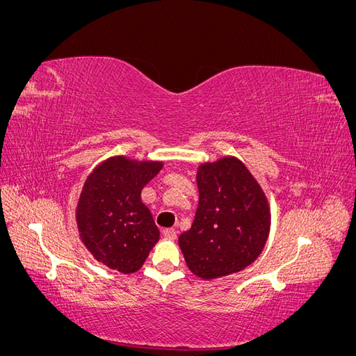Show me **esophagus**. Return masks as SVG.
<instances>
[{
  "mask_svg": "<svg viewBox=\"0 0 356 356\" xmlns=\"http://www.w3.org/2000/svg\"><path fill=\"white\" fill-rule=\"evenodd\" d=\"M163 236L168 241H175L177 239V230L175 229H165Z\"/></svg>",
  "mask_w": 356,
  "mask_h": 356,
  "instance_id": "esophagus-1",
  "label": "esophagus"
}]
</instances>
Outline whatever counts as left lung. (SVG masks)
I'll list each match as a JSON object with an SVG mask.
<instances>
[{
	"mask_svg": "<svg viewBox=\"0 0 356 356\" xmlns=\"http://www.w3.org/2000/svg\"><path fill=\"white\" fill-rule=\"evenodd\" d=\"M199 207L191 227L178 238L193 275L212 281L238 273L264 250L270 204L242 160L224 156L197 168Z\"/></svg>",
	"mask_w": 356,
	"mask_h": 356,
	"instance_id": "left-lung-1",
	"label": "left lung"
}]
</instances>
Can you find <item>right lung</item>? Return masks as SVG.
Instances as JSON below:
<instances>
[{"mask_svg": "<svg viewBox=\"0 0 356 356\" xmlns=\"http://www.w3.org/2000/svg\"><path fill=\"white\" fill-rule=\"evenodd\" d=\"M161 168V160L120 154L102 160L86 178L75 221L83 245L96 261L123 275L143 267L160 232L141 191Z\"/></svg>", "mask_w": 356, "mask_h": 356, "instance_id": "obj_1", "label": "right lung"}]
</instances>
